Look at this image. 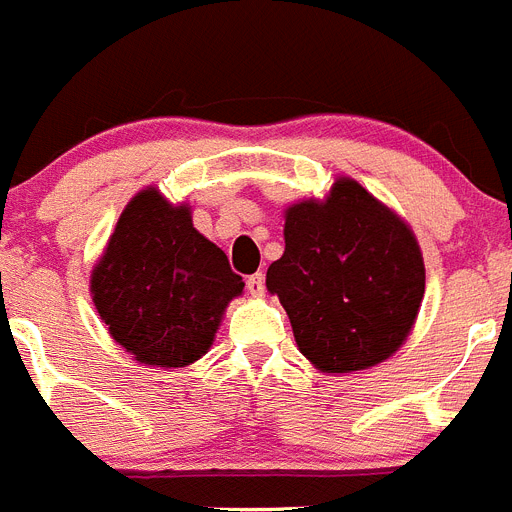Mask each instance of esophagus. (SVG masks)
Listing matches in <instances>:
<instances>
[{"instance_id": "34e87169", "label": "esophagus", "mask_w": 512, "mask_h": 512, "mask_svg": "<svg viewBox=\"0 0 512 512\" xmlns=\"http://www.w3.org/2000/svg\"><path fill=\"white\" fill-rule=\"evenodd\" d=\"M247 291H250L252 296H262V293H265V275H250V278H247Z\"/></svg>"}]
</instances>
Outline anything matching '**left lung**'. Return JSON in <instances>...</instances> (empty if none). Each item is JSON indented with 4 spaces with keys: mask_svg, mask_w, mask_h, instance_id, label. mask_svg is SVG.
<instances>
[{
    "mask_svg": "<svg viewBox=\"0 0 512 512\" xmlns=\"http://www.w3.org/2000/svg\"><path fill=\"white\" fill-rule=\"evenodd\" d=\"M286 252L268 268L301 353L327 373L386 361L410 335L425 293L412 231L342 177L327 201L286 211Z\"/></svg>",
    "mask_w": 512,
    "mask_h": 512,
    "instance_id": "1",
    "label": "left lung"
}]
</instances>
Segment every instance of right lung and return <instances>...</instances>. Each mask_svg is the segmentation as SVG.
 I'll return each instance as SVG.
<instances>
[{"mask_svg":"<svg viewBox=\"0 0 512 512\" xmlns=\"http://www.w3.org/2000/svg\"><path fill=\"white\" fill-rule=\"evenodd\" d=\"M242 288V275L198 234L188 206H170L154 188L128 203L92 270V301L113 340L162 368L198 361Z\"/></svg>","mask_w":512,"mask_h":512,"instance_id":"1","label":"right lung"}]
</instances>
